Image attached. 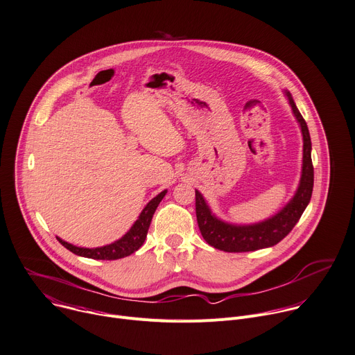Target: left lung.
<instances>
[{
	"label": "left lung",
	"mask_w": 355,
	"mask_h": 355,
	"mask_svg": "<svg viewBox=\"0 0 355 355\" xmlns=\"http://www.w3.org/2000/svg\"><path fill=\"white\" fill-rule=\"evenodd\" d=\"M293 114L300 124L303 135V166L302 177L295 197L276 215L252 225H234L218 219L207 205L201 192L196 189V212L202 238L215 249L223 252H250L279 243L295 228L302 214L310 202L314 168L311 163V140L306 120L300 114L290 92L284 90Z\"/></svg>",
	"instance_id": "obj_1"
}]
</instances>
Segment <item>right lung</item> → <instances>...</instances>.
<instances>
[{"label":"right lung","mask_w":355,"mask_h":355,"mask_svg":"<svg viewBox=\"0 0 355 355\" xmlns=\"http://www.w3.org/2000/svg\"><path fill=\"white\" fill-rule=\"evenodd\" d=\"M167 189H164L163 192H159L157 197H154L147 205L146 208L141 211L139 219L133 223V227L130 228L123 238H120L119 241L102 246V248H79L75 246L72 243H68L65 241H62L60 238H58V241L65 246L67 249H69L71 252H73L78 256H83V257H90V259H98V261H116V259H121V257H125L128 254L135 253L137 249H140V246L144 243L150 223L153 219V215L158 207V204L161 202V200L164 198Z\"/></svg>","instance_id":"1"}]
</instances>
